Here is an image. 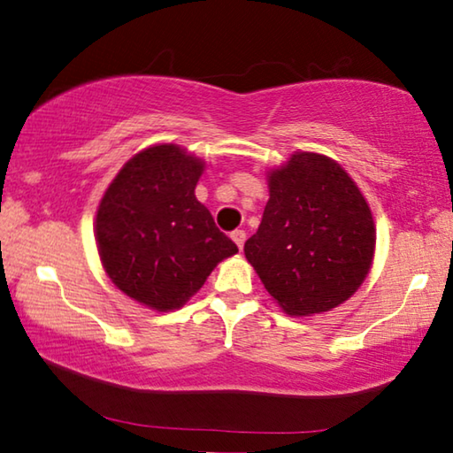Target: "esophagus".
Segmentation results:
<instances>
[{
  "instance_id": "1",
  "label": "esophagus",
  "mask_w": 453,
  "mask_h": 453,
  "mask_svg": "<svg viewBox=\"0 0 453 453\" xmlns=\"http://www.w3.org/2000/svg\"><path fill=\"white\" fill-rule=\"evenodd\" d=\"M231 239L234 241V244L239 249H242V244H244V241H247V233L244 231H241V228H236V231H233L231 233Z\"/></svg>"
}]
</instances>
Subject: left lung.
I'll use <instances>...</instances> for the list:
<instances>
[{"instance_id": "1", "label": "left lung", "mask_w": 453, "mask_h": 453, "mask_svg": "<svg viewBox=\"0 0 453 453\" xmlns=\"http://www.w3.org/2000/svg\"><path fill=\"white\" fill-rule=\"evenodd\" d=\"M271 198L244 257L284 312L312 316L346 303L374 260L376 226L350 174L298 150L268 173Z\"/></svg>"}]
</instances>
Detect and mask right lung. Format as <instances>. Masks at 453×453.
Segmentation results:
<instances>
[{"mask_svg":"<svg viewBox=\"0 0 453 453\" xmlns=\"http://www.w3.org/2000/svg\"><path fill=\"white\" fill-rule=\"evenodd\" d=\"M204 161L174 142L131 157L95 217L101 265L115 287L157 312L180 308L220 260L239 252L196 201Z\"/></svg>","mask_w":453,"mask_h":453,"instance_id":"add662e5","label":"right lung"}]
</instances>
